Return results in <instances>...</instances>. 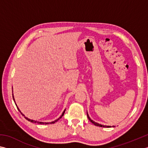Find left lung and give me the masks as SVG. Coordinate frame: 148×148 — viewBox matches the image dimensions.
<instances>
[{
    "instance_id": "obj_1",
    "label": "left lung",
    "mask_w": 148,
    "mask_h": 148,
    "mask_svg": "<svg viewBox=\"0 0 148 148\" xmlns=\"http://www.w3.org/2000/svg\"><path fill=\"white\" fill-rule=\"evenodd\" d=\"M87 117H88V118L89 121H90V122H91L92 123H93V124H94V125H95V126H100V127H103V128H110V127H112L111 126H104V125H101V124H98V123H97L94 122V121H92V120H91V119L89 117V116H88V114H87Z\"/></svg>"
}]
</instances>
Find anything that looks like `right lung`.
Listing matches in <instances>:
<instances>
[{
  "mask_svg": "<svg viewBox=\"0 0 148 148\" xmlns=\"http://www.w3.org/2000/svg\"><path fill=\"white\" fill-rule=\"evenodd\" d=\"M13 100H14V97H13ZM15 105H16V104H15ZM17 107V106H16ZM17 109H18V110H19V112H20V113H21V112H20V110L18 109V107H17ZM65 110H64V112H63V114H62V115H61V117L59 118V119H56V120H55L54 121H53V122H51V123H43V122H38V121H33V120H31V119H28V118H27V117H25L24 116V114H22V113H21V114L23 115V116H24V117L25 118V119H27L28 121H30V122H31V123H38V124H54V123H56V121H58V120H59L60 119H61V118H62V116H63V115H64V113H65Z\"/></svg>",
  "mask_w": 148,
  "mask_h": 148,
  "instance_id": "obj_1",
  "label": "right lung"
}]
</instances>
